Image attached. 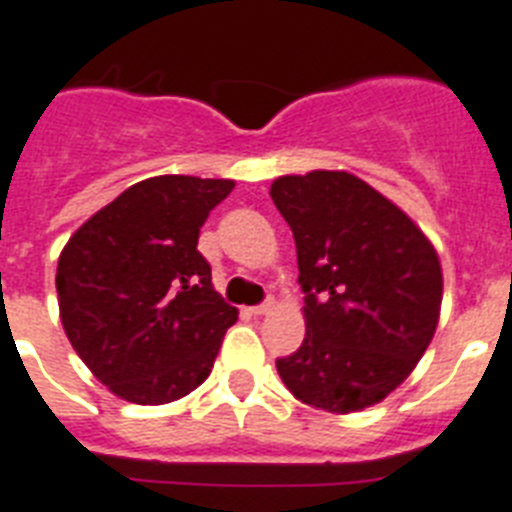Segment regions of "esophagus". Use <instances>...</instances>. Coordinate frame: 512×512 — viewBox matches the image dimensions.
I'll return each instance as SVG.
<instances>
[{
  "label": "esophagus",
  "instance_id": "1",
  "mask_svg": "<svg viewBox=\"0 0 512 512\" xmlns=\"http://www.w3.org/2000/svg\"><path fill=\"white\" fill-rule=\"evenodd\" d=\"M273 310H276V302H273V299H265L263 305L252 307V313H255V315H270Z\"/></svg>",
  "mask_w": 512,
  "mask_h": 512
}]
</instances>
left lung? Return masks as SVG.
<instances>
[{"label": "left lung", "mask_w": 512, "mask_h": 512, "mask_svg": "<svg viewBox=\"0 0 512 512\" xmlns=\"http://www.w3.org/2000/svg\"><path fill=\"white\" fill-rule=\"evenodd\" d=\"M270 197L297 244L305 342L278 357L286 389L347 415L381 402L434 339L442 265L400 207L347 170L281 176Z\"/></svg>", "instance_id": "left-lung-1"}]
</instances>
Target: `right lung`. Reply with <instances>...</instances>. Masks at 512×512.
<instances>
[{
    "instance_id": "1",
    "label": "right lung",
    "mask_w": 512,
    "mask_h": 512,
    "mask_svg": "<svg viewBox=\"0 0 512 512\" xmlns=\"http://www.w3.org/2000/svg\"><path fill=\"white\" fill-rule=\"evenodd\" d=\"M234 181L155 176L91 215L57 260L73 350L120 400L165 405L213 371L239 310L213 289L199 228Z\"/></svg>"
}]
</instances>
